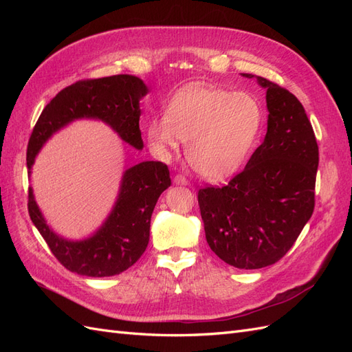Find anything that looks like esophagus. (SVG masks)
Segmentation results:
<instances>
[{"label":"esophagus","instance_id":"obj_1","mask_svg":"<svg viewBox=\"0 0 352 352\" xmlns=\"http://www.w3.org/2000/svg\"><path fill=\"white\" fill-rule=\"evenodd\" d=\"M173 182H175L176 185H188V184H189L188 179H186L184 175H176L175 179H173Z\"/></svg>","mask_w":352,"mask_h":352}]
</instances>
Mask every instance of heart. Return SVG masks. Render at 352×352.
<instances>
[{"mask_svg": "<svg viewBox=\"0 0 352 352\" xmlns=\"http://www.w3.org/2000/svg\"><path fill=\"white\" fill-rule=\"evenodd\" d=\"M264 124V109L248 92L194 85L168 101L164 117L146 126L148 141L167 154L186 142L189 164L207 179H223L243 164Z\"/></svg>", "mask_w": 352, "mask_h": 352, "instance_id": "obj_1", "label": "heart"}]
</instances>
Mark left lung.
<instances>
[{"mask_svg":"<svg viewBox=\"0 0 352 352\" xmlns=\"http://www.w3.org/2000/svg\"><path fill=\"white\" fill-rule=\"evenodd\" d=\"M257 80L267 89L264 142L226 186L198 190L210 248L245 270L272 265L292 248L314 211L318 166L316 135L302 104L278 83Z\"/></svg>","mask_w":352,"mask_h":352,"instance_id":"left-lung-1","label":"left lung"}]
</instances>
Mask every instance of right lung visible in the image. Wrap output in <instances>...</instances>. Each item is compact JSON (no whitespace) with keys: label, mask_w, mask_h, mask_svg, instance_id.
<instances>
[{"label":"right lung","mask_w":352,"mask_h":352,"mask_svg":"<svg viewBox=\"0 0 352 352\" xmlns=\"http://www.w3.org/2000/svg\"><path fill=\"white\" fill-rule=\"evenodd\" d=\"M145 83L131 74L83 79L61 89L42 110L28 145V175L41 146L63 126L76 119H100L110 124L124 142L141 150L140 100ZM172 185L162 162H144L127 168L120 194L109 219L94 236L66 241L57 236L42 217L29 188L30 220L45 239L54 257L73 273L91 278L120 274L140 260L150 241L151 214L158 197Z\"/></svg>","instance_id":"1"}]
</instances>
